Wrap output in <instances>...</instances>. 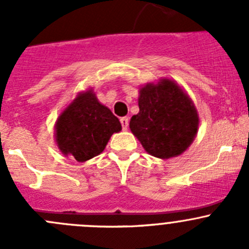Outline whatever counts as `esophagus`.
<instances>
[{"instance_id":"34e87169","label":"esophagus","mask_w":249,"mask_h":249,"mask_svg":"<svg viewBox=\"0 0 249 249\" xmlns=\"http://www.w3.org/2000/svg\"><path fill=\"white\" fill-rule=\"evenodd\" d=\"M120 124H122L123 130H126L127 126H129V118L127 117L120 118Z\"/></svg>"}]
</instances>
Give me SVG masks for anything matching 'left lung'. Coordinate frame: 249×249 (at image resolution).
<instances>
[{
  "label": "left lung",
  "instance_id": "8db88e82",
  "mask_svg": "<svg viewBox=\"0 0 249 249\" xmlns=\"http://www.w3.org/2000/svg\"><path fill=\"white\" fill-rule=\"evenodd\" d=\"M140 112L130 129L149 154L161 159L177 157L196 135L199 118L192 100L170 79L140 90Z\"/></svg>",
  "mask_w": 249,
  "mask_h": 249
}]
</instances>
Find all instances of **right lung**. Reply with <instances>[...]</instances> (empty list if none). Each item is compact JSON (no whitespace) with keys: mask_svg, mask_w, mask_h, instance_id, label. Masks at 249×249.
<instances>
[{"mask_svg":"<svg viewBox=\"0 0 249 249\" xmlns=\"http://www.w3.org/2000/svg\"><path fill=\"white\" fill-rule=\"evenodd\" d=\"M120 130L119 119L89 90L78 95L61 113L56 123V142L64 154L85 161L99 155L110 136Z\"/></svg>","mask_w":249,"mask_h":249,"instance_id":"add662e5","label":"right lung"}]
</instances>
